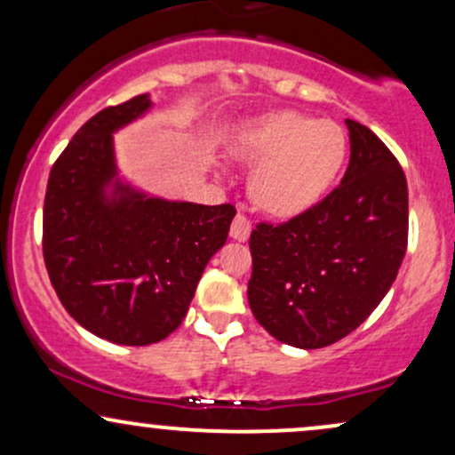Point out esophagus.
Instances as JSON below:
<instances>
[{
  "label": "esophagus",
  "mask_w": 455,
  "mask_h": 455,
  "mask_svg": "<svg viewBox=\"0 0 455 455\" xmlns=\"http://www.w3.org/2000/svg\"><path fill=\"white\" fill-rule=\"evenodd\" d=\"M250 231H252V222L243 213H235L231 222V237L237 239V242H245L250 237Z\"/></svg>",
  "instance_id": "34e87169"
}]
</instances>
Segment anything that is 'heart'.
<instances>
[{"label":"heart","instance_id":"heart-1","mask_svg":"<svg viewBox=\"0 0 455 455\" xmlns=\"http://www.w3.org/2000/svg\"><path fill=\"white\" fill-rule=\"evenodd\" d=\"M233 154L257 164L250 177L254 203L274 216L289 218L325 196L347 158V137L333 122L282 111L245 128Z\"/></svg>","mask_w":455,"mask_h":455}]
</instances>
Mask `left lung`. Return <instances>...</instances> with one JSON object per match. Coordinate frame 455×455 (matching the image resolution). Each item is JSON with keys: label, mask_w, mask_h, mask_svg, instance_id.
Returning a JSON list of instances; mask_svg holds the SVG:
<instances>
[{"label": "left lung", "mask_w": 455, "mask_h": 455, "mask_svg": "<svg viewBox=\"0 0 455 455\" xmlns=\"http://www.w3.org/2000/svg\"><path fill=\"white\" fill-rule=\"evenodd\" d=\"M351 160L340 186L291 220L250 235V310L275 340L323 348L387 295L409 243V188L377 134L347 119Z\"/></svg>", "instance_id": "left-lung-1"}]
</instances>
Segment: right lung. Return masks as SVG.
Masks as SVG:
<instances>
[{"instance_id": "right-lung-1", "label": "right lung", "mask_w": 455, "mask_h": 455, "mask_svg": "<svg viewBox=\"0 0 455 455\" xmlns=\"http://www.w3.org/2000/svg\"><path fill=\"white\" fill-rule=\"evenodd\" d=\"M149 107L148 96L87 119L51 169L43 212V254L61 306L98 338L145 347L184 321L210 259L227 242L231 203L196 205L145 198L119 186L111 132Z\"/></svg>"}]
</instances>
